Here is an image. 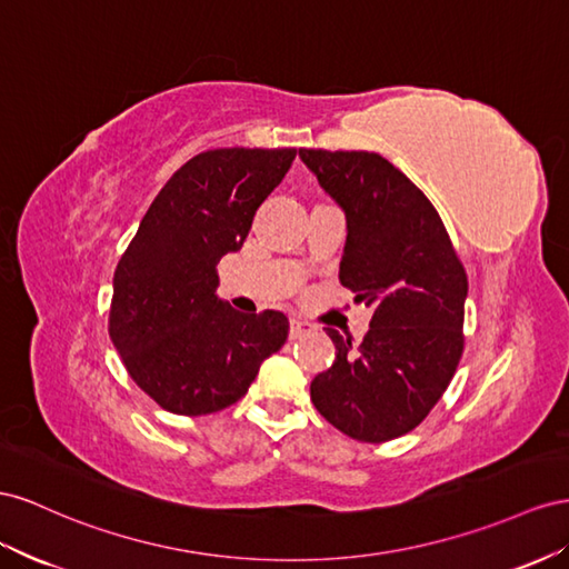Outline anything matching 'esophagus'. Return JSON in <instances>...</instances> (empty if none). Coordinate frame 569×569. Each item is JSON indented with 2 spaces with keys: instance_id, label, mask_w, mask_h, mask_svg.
<instances>
[{
  "instance_id": "1",
  "label": "esophagus",
  "mask_w": 569,
  "mask_h": 569,
  "mask_svg": "<svg viewBox=\"0 0 569 569\" xmlns=\"http://www.w3.org/2000/svg\"><path fill=\"white\" fill-rule=\"evenodd\" d=\"M312 331V323H307L302 319H290V338H302Z\"/></svg>"
}]
</instances>
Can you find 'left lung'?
I'll use <instances>...</instances> for the list:
<instances>
[{
	"label": "left lung",
	"instance_id": "1",
	"mask_svg": "<svg viewBox=\"0 0 569 569\" xmlns=\"http://www.w3.org/2000/svg\"><path fill=\"white\" fill-rule=\"evenodd\" d=\"M300 159L346 214L338 279L375 310L360 346L329 329L338 352L310 396L338 431L391 441L431 412L456 375L467 273L427 194L391 161L327 150Z\"/></svg>",
	"mask_w": 569,
	"mask_h": 569
}]
</instances>
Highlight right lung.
Segmentation results:
<instances>
[{
  "label": "right lung",
  "mask_w": 569,
  "mask_h": 569,
  "mask_svg": "<svg viewBox=\"0 0 569 569\" xmlns=\"http://www.w3.org/2000/svg\"><path fill=\"white\" fill-rule=\"evenodd\" d=\"M298 150L223 148L178 169L113 273L109 336L131 379L173 415H212L248 393L288 338L283 312L242 315L217 298V264L238 252Z\"/></svg>",
  "instance_id": "right-lung-1"
}]
</instances>
